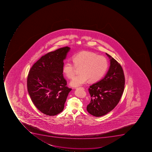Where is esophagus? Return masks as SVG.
<instances>
[{
	"mask_svg": "<svg viewBox=\"0 0 152 152\" xmlns=\"http://www.w3.org/2000/svg\"><path fill=\"white\" fill-rule=\"evenodd\" d=\"M77 89H82V90H84L85 89H84V87H79V88H77Z\"/></svg>",
	"mask_w": 152,
	"mask_h": 152,
	"instance_id": "1",
	"label": "esophagus"
}]
</instances>
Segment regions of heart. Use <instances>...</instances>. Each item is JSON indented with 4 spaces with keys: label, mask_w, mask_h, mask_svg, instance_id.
<instances>
[{
    "label": "heart",
    "mask_w": 152,
    "mask_h": 152,
    "mask_svg": "<svg viewBox=\"0 0 152 152\" xmlns=\"http://www.w3.org/2000/svg\"><path fill=\"white\" fill-rule=\"evenodd\" d=\"M73 63L66 61L63 66L64 74L69 79L74 77L76 68H80L79 75L75 76L70 83L72 87H78L89 80L96 82L100 80L107 70L108 61L102 56H97L92 52L84 51L75 54L72 58Z\"/></svg>",
    "instance_id": "obj_1"
}]
</instances>
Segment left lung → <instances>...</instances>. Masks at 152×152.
I'll return each mask as SVG.
<instances>
[{"label": "left lung", "instance_id": "1", "mask_svg": "<svg viewBox=\"0 0 152 152\" xmlns=\"http://www.w3.org/2000/svg\"><path fill=\"white\" fill-rule=\"evenodd\" d=\"M110 66L104 77L90 86L91 101L87 111L96 117L103 116L111 111L119 102L124 90L125 78L121 65L111 56Z\"/></svg>", "mask_w": 152, "mask_h": 152}]
</instances>
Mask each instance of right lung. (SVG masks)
Wrapping results in <instances>:
<instances>
[{
	"instance_id": "add662e5",
	"label": "right lung",
	"mask_w": 152,
	"mask_h": 152,
	"mask_svg": "<svg viewBox=\"0 0 152 152\" xmlns=\"http://www.w3.org/2000/svg\"><path fill=\"white\" fill-rule=\"evenodd\" d=\"M70 48H60L49 52L37 61L30 69L27 87L31 100L41 112L54 116L62 111L68 94L62 68Z\"/></svg>"
}]
</instances>
